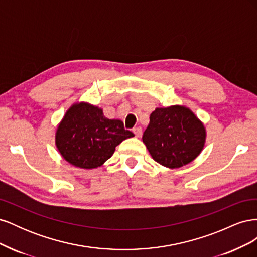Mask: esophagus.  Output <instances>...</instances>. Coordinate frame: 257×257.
Here are the masks:
<instances>
[{
  "label": "esophagus",
  "mask_w": 257,
  "mask_h": 257,
  "mask_svg": "<svg viewBox=\"0 0 257 257\" xmlns=\"http://www.w3.org/2000/svg\"><path fill=\"white\" fill-rule=\"evenodd\" d=\"M133 133L136 135V137H141L143 134V128L141 126H137L133 128Z\"/></svg>",
  "instance_id": "obj_1"
}]
</instances>
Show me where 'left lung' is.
Segmentation results:
<instances>
[{
	"instance_id": "1",
	"label": "left lung",
	"mask_w": 257,
	"mask_h": 257,
	"mask_svg": "<svg viewBox=\"0 0 257 257\" xmlns=\"http://www.w3.org/2000/svg\"><path fill=\"white\" fill-rule=\"evenodd\" d=\"M206 128L190 108L174 105L157 108L150 114L143 142L152 159L168 168L195 160L206 143Z\"/></svg>"
}]
</instances>
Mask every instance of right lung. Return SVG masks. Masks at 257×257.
<instances>
[{
	"label": "right lung",
	"instance_id": "right-lung-1",
	"mask_svg": "<svg viewBox=\"0 0 257 257\" xmlns=\"http://www.w3.org/2000/svg\"><path fill=\"white\" fill-rule=\"evenodd\" d=\"M133 136L121 120L108 119L102 108L80 102L69 107L59 123L56 146L69 164L93 169L110 159L124 139Z\"/></svg>",
	"mask_w": 257,
	"mask_h": 257
}]
</instances>
